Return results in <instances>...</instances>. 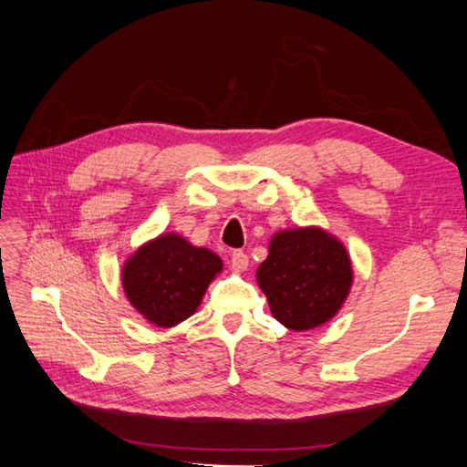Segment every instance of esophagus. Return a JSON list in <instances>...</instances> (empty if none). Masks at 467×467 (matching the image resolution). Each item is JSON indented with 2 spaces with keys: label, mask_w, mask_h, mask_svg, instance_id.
<instances>
[{
  "label": "esophagus",
  "mask_w": 467,
  "mask_h": 467,
  "mask_svg": "<svg viewBox=\"0 0 467 467\" xmlns=\"http://www.w3.org/2000/svg\"><path fill=\"white\" fill-rule=\"evenodd\" d=\"M249 266V257L245 255L244 251H234L232 253V268L235 273H242Z\"/></svg>",
  "instance_id": "34e87169"
}]
</instances>
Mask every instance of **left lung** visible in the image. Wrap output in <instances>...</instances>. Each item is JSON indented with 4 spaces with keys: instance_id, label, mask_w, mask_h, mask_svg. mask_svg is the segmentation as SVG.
Segmentation results:
<instances>
[{
    "instance_id": "1",
    "label": "left lung",
    "mask_w": 467,
    "mask_h": 467,
    "mask_svg": "<svg viewBox=\"0 0 467 467\" xmlns=\"http://www.w3.org/2000/svg\"><path fill=\"white\" fill-rule=\"evenodd\" d=\"M257 282L273 316L292 331L329 321L352 285L345 247L317 228L280 232L257 268Z\"/></svg>"
}]
</instances>
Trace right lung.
<instances>
[{"instance_id":"right-lung-1","label":"right lung","mask_w":467,"mask_h":467,"mask_svg":"<svg viewBox=\"0 0 467 467\" xmlns=\"http://www.w3.org/2000/svg\"><path fill=\"white\" fill-rule=\"evenodd\" d=\"M220 271L222 259L216 253L194 247L177 234H165L126 261L122 285L130 304L148 321L173 327L196 312Z\"/></svg>"}]
</instances>
